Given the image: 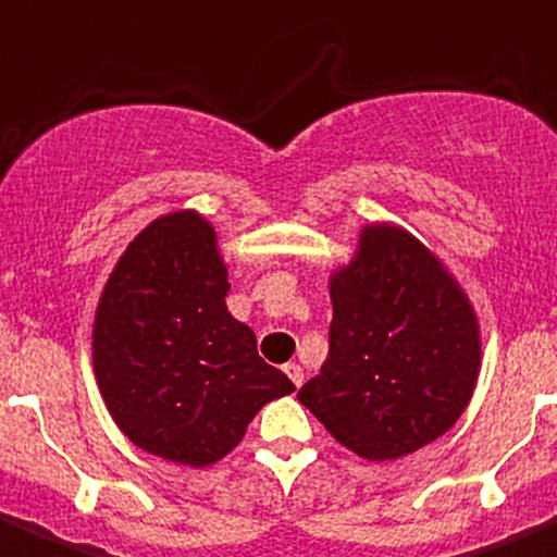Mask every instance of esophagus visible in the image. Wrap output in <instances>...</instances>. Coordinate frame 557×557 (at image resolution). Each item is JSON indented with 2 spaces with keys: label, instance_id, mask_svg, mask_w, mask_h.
Wrapping results in <instances>:
<instances>
[{
  "label": "esophagus",
  "instance_id": "esophagus-1",
  "mask_svg": "<svg viewBox=\"0 0 557 557\" xmlns=\"http://www.w3.org/2000/svg\"><path fill=\"white\" fill-rule=\"evenodd\" d=\"M285 375H288L290 381H294L296 388H299L301 383H305V370H301V367L296 364V361H290V364H285Z\"/></svg>",
  "mask_w": 557,
  "mask_h": 557
}]
</instances>
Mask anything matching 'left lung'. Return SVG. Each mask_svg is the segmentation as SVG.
<instances>
[{
    "instance_id": "1",
    "label": "left lung",
    "mask_w": 557,
    "mask_h": 557,
    "mask_svg": "<svg viewBox=\"0 0 557 557\" xmlns=\"http://www.w3.org/2000/svg\"><path fill=\"white\" fill-rule=\"evenodd\" d=\"M329 294V356L296 397L334 441L383 462L455 428L473 397L482 339L444 263L399 225L372 223Z\"/></svg>"
}]
</instances>
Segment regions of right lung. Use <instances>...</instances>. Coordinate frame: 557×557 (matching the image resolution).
Masks as SVG:
<instances>
[{"mask_svg": "<svg viewBox=\"0 0 557 557\" xmlns=\"http://www.w3.org/2000/svg\"><path fill=\"white\" fill-rule=\"evenodd\" d=\"M228 267L209 220L185 209L149 223L113 267L91 329L106 408L138 449L207 468L294 383L225 307Z\"/></svg>", "mask_w": 557, "mask_h": 557, "instance_id": "obj_1", "label": "right lung"}]
</instances>
